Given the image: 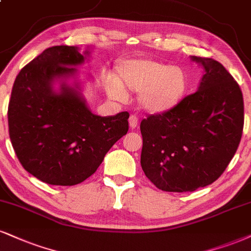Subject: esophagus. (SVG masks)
<instances>
[{
    "label": "esophagus",
    "instance_id": "esophagus-1",
    "mask_svg": "<svg viewBox=\"0 0 251 251\" xmlns=\"http://www.w3.org/2000/svg\"><path fill=\"white\" fill-rule=\"evenodd\" d=\"M129 126H130L131 129H135L136 126H138V117H137V115H135V114H131V115L129 116Z\"/></svg>",
    "mask_w": 251,
    "mask_h": 251
}]
</instances>
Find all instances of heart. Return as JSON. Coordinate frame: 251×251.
<instances>
[{
    "label": "heart",
    "instance_id": "obj_1",
    "mask_svg": "<svg viewBox=\"0 0 251 251\" xmlns=\"http://www.w3.org/2000/svg\"><path fill=\"white\" fill-rule=\"evenodd\" d=\"M121 81L126 88L141 92L142 107L150 113H164L179 103L188 86V76L180 67L156 60H130L119 67ZM110 97L123 100L126 92L116 80L107 85Z\"/></svg>",
    "mask_w": 251,
    "mask_h": 251
}]
</instances>
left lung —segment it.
I'll return each instance as SVG.
<instances>
[{"mask_svg": "<svg viewBox=\"0 0 251 251\" xmlns=\"http://www.w3.org/2000/svg\"><path fill=\"white\" fill-rule=\"evenodd\" d=\"M205 69L199 88L162 114L141 122V165L166 192H193L214 182L239 148L244 104L239 83L212 58L192 57Z\"/></svg>", "mask_w": 251, "mask_h": 251, "instance_id": "1", "label": "left lung"}]
</instances>
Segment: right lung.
<instances>
[{
	"label": "right lung",
	"mask_w": 251,
	"mask_h": 251,
	"mask_svg": "<svg viewBox=\"0 0 251 251\" xmlns=\"http://www.w3.org/2000/svg\"><path fill=\"white\" fill-rule=\"evenodd\" d=\"M83 55L74 46L46 49L20 71L8 106L9 136L18 160L39 180L58 186L82 182L126 134L129 113L92 114L73 88L52 91L55 78L75 72Z\"/></svg>",
	"instance_id": "right-lung-1"
}]
</instances>
